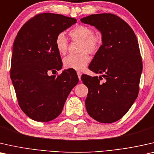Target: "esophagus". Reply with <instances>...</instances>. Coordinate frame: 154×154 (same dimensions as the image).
Listing matches in <instances>:
<instances>
[{
  "label": "esophagus",
  "mask_w": 154,
  "mask_h": 154,
  "mask_svg": "<svg viewBox=\"0 0 154 154\" xmlns=\"http://www.w3.org/2000/svg\"><path fill=\"white\" fill-rule=\"evenodd\" d=\"M77 75L78 77H79V79L81 80V76H82V73L80 72H77Z\"/></svg>",
  "instance_id": "esophagus-1"
}]
</instances>
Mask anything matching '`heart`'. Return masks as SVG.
I'll use <instances>...</instances> for the list:
<instances>
[{"label": "heart", "instance_id": "1", "mask_svg": "<svg viewBox=\"0 0 154 154\" xmlns=\"http://www.w3.org/2000/svg\"><path fill=\"white\" fill-rule=\"evenodd\" d=\"M71 38L74 40L82 41L80 52L77 55H69L63 59V66L67 69L82 71L86 68L91 58L90 54L96 53L101 46L102 38L100 35L94 33L92 28L86 25H77L70 31ZM55 47L60 54H66L68 51V40L63 33H59L56 37Z\"/></svg>", "mask_w": 154, "mask_h": 154}]
</instances>
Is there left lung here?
<instances>
[{"label":"left lung","instance_id":"left-lung-1","mask_svg":"<svg viewBox=\"0 0 154 154\" xmlns=\"http://www.w3.org/2000/svg\"><path fill=\"white\" fill-rule=\"evenodd\" d=\"M80 21L95 26L102 35L103 45L88 68L101 74L99 79H106L101 83L97 76H82L88 89L86 111L98 122H115L126 114L138 96L142 62L137 37L125 21L112 14H91Z\"/></svg>","mask_w":154,"mask_h":154}]
</instances>
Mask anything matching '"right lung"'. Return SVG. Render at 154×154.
<instances>
[{
    "label": "right lung",
    "instance_id": "right-lung-1",
    "mask_svg": "<svg viewBox=\"0 0 154 154\" xmlns=\"http://www.w3.org/2000/svg\"><path fill=\"white\" fill-rule=\"evenodd\" d=\"M76 22V19L61 14L42 13L28 21L17 35L10 78L21 109L31 119L48 122L56 119L79 82L72 69L57 77L47 73L63 66L56 37Z\"/></svg>",
    "mask_w": 154,
    "mask_h": 154
}]
</instances>
